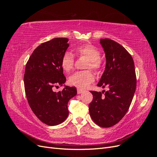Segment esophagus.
<instances>
[{
	"label": "esophagus",
	"mask_w": 157,
	"mask_h": 157,
	"mask_svg": "<svg viewBox=\"0 0 157 157\" xmlns=\"http://www.w3.org/2000/svg\"><path fill=\"white\" fill-rule=\"evenodd\" d=\"M82 92H84V90H81V89H80V88H77V93H78V94H82Z\"/></svg>",
	"instance_id": "34e87169"
}]
</instances>
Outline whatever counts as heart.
Segmentation results:
<instances>
[{
  "label": "heart",
  "mask_w": 157,
  "mask_h": 157,
  "mask_svg": "<svg viewBox=\"0 0 157 157\" xmlns=\"http://www.w3.org/2000/svg\"><path fill=\"white\" fill-rule=\"evenodd\" d=\"M78 56H85L89 59L87 67L97 70L100 66V53L99 50L90 44H82L77 46L75 49ZM75 57L71 52L67 51L63 54L61 60V65L66 72H69L73 69ZM94 80V75L89 71H78L73 74L69 78V82L71 85L80 88H86Z\"/></svg>",
  "instance_id": "obj_1"
}]
</instances>
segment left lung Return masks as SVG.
<instances>
[{
  "label": "left lung",
  "mask_w": 157,
  "mask_h": 157,
  "mask_svg": "<svg viewBox=\"0 0 157 157\" xmlns=\"http://www.w3.org/2000/svg\"><path fill=\"white\" fill-rule=\"evenodd\" d=\"M99 43L106 64L97 86H107L109 90L104 96L100 92L90 91L93 100L89 104V112L97 125L109 128L119 122L129 109L136 88V76L134 60L124 47L109 39H100Z\"/></svg>",
  "instance_id": "obj_1"
}]
</instances>
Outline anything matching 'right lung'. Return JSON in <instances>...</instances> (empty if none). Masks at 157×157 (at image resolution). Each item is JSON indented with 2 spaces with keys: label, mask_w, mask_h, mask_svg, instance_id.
I'll return each mask as SVG.
<instances>
[{
  "label": "right lung",
  "mask_w": 157,
  "mask_h": 157,
  "mask_svg": "<svg viewBox=\"0 0 157 157\" xmlns=\"http://www.w3.org/2000/svg\"><path fill=\"white\" fill-rule=\"evenodd\" d=\"M67 38H55L41 44L33 51L26 64L24 86L33 112L49 126H56L69 115L70 99L77 94V88L65 86L62 92H54L56 85L66 81L61 60L69 44Z\"/></svg>",
  "instance_id": "right-lung-1"
}]
</instances>
